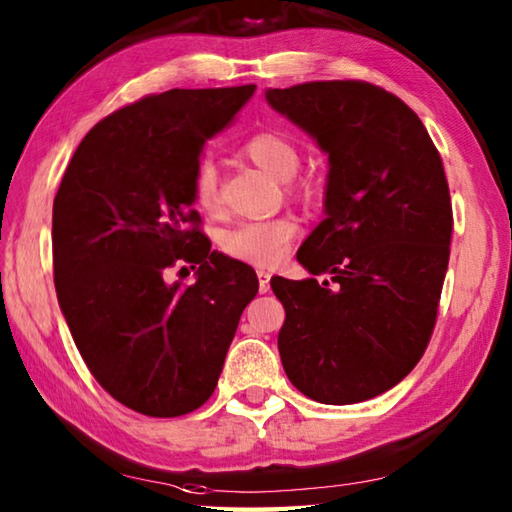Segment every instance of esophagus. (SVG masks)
Wrapping results in <instances>:
<instances>
[{"label": "esophagus", "mask_w": 512, "mask_h": 512, "mask_svg": "<svg viewBox=\"0 0 512 512\" xmlns=\"http://www.w3.org/2000/svg\"><path fill=\"white\" fill-rule=\"evenodd\" d=\"M257 280H259V293H268V288H271V273L264 271V268H259Z\"/></svg>", "instance_id": "1"}]
</instances>
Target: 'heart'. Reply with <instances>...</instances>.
<instances>
[{
	"label": "heart",
	"instance_id": "obj_1",
	"mask_svg": "<svg viewBox=\"0 0 512 512\" xmlns=\"http://www.w3.org/2000/svg\"><path fill=\"white\" fill-rule=\"evenodd\" d=\"M244 152L250 161L262 167L275 179L288 181L300 167V154L295 145L282 134L262 132L250 136L244 143ZM194 199L203 210H215L219 203V176L210 159L199 161L192 179ZM297 232L291 217H277L271 221H253L230 230L224 237L226 253L255 266H275L288 253V246Z\"/></svg>",
	"mask_w": 512,
	"mask_h": 512
}]
</instances>
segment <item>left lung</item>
I'll return each instance as SVG.
<instances>
[{
    "label": "left lung",
    "instance_id": "1",
    "mask_svg": "<svg viewBox=\"0 0 512 512\" xmlns=\"http://www.w3.org/2000/svg\"><path fill=\"white\" fill-rule=\"evenodd\" d=\"M266 100L329 156L324 219L297 262L333 284L271 280L284 371L318 403L369 401L410 374L432 336L452 237L441 156L421 118L369 82H304Z\"/></svg>",
    "mask_w": 512,
    "mask_h": 512
}]
</instances>
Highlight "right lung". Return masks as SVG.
<instances>
[{"label": "right lung", "mask_w": 512, "mask_h": 512, "mask_svg": "<svg viewBox=\"0 0 512 512\" xmlns=\"http://www.w3.org/2000/svg\"><path fill=\"white\" fill-rule=\"evenodd\" d=\"M255 89H170L114 111L82 138L55 194L64 320L98 383L145 416L208 401L257 295L253 268L210 250L192 210L203 145ZM176 261L200 266L190 287L164 282Z\"/></svg>", "instance_id": "obj_1"}]
</instances>
